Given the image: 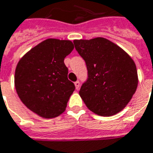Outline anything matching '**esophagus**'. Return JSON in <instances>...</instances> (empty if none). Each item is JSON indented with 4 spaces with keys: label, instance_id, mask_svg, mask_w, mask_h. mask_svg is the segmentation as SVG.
Segmentation results:
<instances>
[{
    "label": "esophagus",
    "instance_id": "esophagus-1",
    "mask_svg": "<svg viewBox=\"0 0 153 153\" xmlns=\"http://www.w3.org/2000/svg\"><path fill=\"white\" fill-rule=\"evenodd\" d=\"M74 85H75V88H76V89H79L80 87V83L79 81H76L75 83H74Z\"/></svg>",
    "mask_w": 153,
    "mask_h": 153
}]
</instances>
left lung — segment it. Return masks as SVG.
Wrapping results in <instances>:
<instances>
[{
  "mask_svg": "<svg viewBox=\"0 0 153 153\" xmlns=\"http://www.w3.org/2000/svg\"><path fill=\"white\" fill-rule=\"evenodd\" d=\"M84 59L88 79L79 95L88 109L100 116H112L124 108L137 87V72L132 59L108 39L98 37L74 39Z\"/></svg>",
  "mask_w": 153,
  "mask_h": 153,
  "instance_id": "left-lung-1",
  "label": "left lung"
}]
</instances>
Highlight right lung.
<instances>
[{
	"label": "right lung",
	"instance_id": "1",
	"mask_svg": "<svg viewBox=\"0 0 153 153\" xmlns=\"http://www.w3.org/2000/svg\"><path fill=\"white\" fill-rule=\"evenodd\" d=\"M74 50L70 40L47 39L18 62L15 73L17 94L29 109L45 118L65 112L75 89L68 79L64 60Z\"/></svg>",
	"mask_w": 153,
	"mask_h": 153
}]
</instances>
